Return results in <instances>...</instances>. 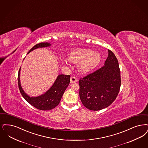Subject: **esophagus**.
<instances>
[{
    "instance_id": "34e87169",
    "label": "esophagus",
    "mask_w": 148,
    "mask_h": 148,
    "mask_svg": "<svg viewBox=\"0 0 148 148\" xmlns=\"http://www.w3.org/2000/svg\"><path fill=\"white\" fill-rule=\"evenodd\" d=\"M77 82V79L76 77L73 76L71 77V83H75Z\"/></svg>"
}]
</instances>
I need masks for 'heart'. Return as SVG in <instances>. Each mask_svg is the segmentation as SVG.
Instances as JSON below:
<instances>
[{
	"instance_id": "1",
	"label": "heart",
	"mask_w": 148,
	"mask_h": 148,
	"mask_svg": "<svg viewBox=\"0 0 148 148\" xmlns=\"http://www.w3.org/2000/svg\"><path fill=\"white\" fill-rule=\"evenodd\" d=\"M68 59L74 63L79 62L77 65L78 70L81 73H86L99 64L101 56L99 52H94L91 49H80L69 53Z\"/></svg>"
}]
</instances>
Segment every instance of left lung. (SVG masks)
Masks as SVG:
<instances>
[{
  "mask_svg": "<svg viewBox=\"0 0 148 148\" xmlns=\"http://www.w3.org/2000/svg\"><path fill=\"white\" fill-rule=\"evenodd\" d=\"M79 96L83 105L92 111L109 106L116 100L121 84V72L118 60L108 49L105 65L80 78Z\"/></svg>",
  "mask_w": 148,
  "mask_h": 148,
  "instance_id": "8db88e82",
  "label": "left lung"
}]
</instances>
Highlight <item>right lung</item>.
<instances>
[{"label":"right lung","instance_id":"obj_1","mask_svg":"<svg viewBox=\"0 0 148 148\" xmlns=\"http://www.w3.org/2000/svg\"><path fill=\"white\" fill-rule=\"evenodd\" d=\"M51 46V44L48 42H41L38 43L32 48L28 53L38 48L46 47ZM20 71L19 69L18 73V86L20 93L27 102L31 105L35 107L36 108L47 111L52 110L56 107L57 106L62 99L65 90L70 83L71 75H59L52 86L47 91L38 97H32L26 95L22 89L20 82Z\"/></svg>","mask_w":148,"mask_h":148}]
</instances>
